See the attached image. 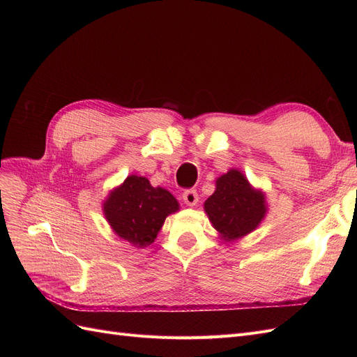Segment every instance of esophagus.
<instances>
[{
    "label": "esophagus",
    "mask_w": 357,
    "mask_h": 357,
    "mask_svg": "<svg viewBox=\"0 0 357 357\" xmlns=\"http://www.w3.org/2000/svg\"><path fill=\"white\" fill-rule=\"evenodd\" d=\"M198 193L197 190L193 189H189L186 192H183V201H185V204L188 205V207H195V205L198 204Z\"/></svg>",
    "instance_id": "1"
}]
</instances>
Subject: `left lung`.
<instances>
[{
	"instance_id": "left-lung-1",
	"label": "left lung",
	"mask_w": 357,
	"mask_h": 357,
	"mask_svg": "<svg viewBox=\"0 0 357 357\" xmlns=\"http://www.w3.org/2000/svg\"><path fill=\"white\" fill-rule=\"evenodd\" d=\"M213 228L225 243L244 238L262 223L268 213L265 192L256 189L240 169L231 168L215 178V190L204 202Z\"/></svg>"
}]
</instances>
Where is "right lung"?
Wrapping results in <instances>:
<instances>
[{
	"mask_svg": "<svg viewBox=\"0 0 357 357\" xmlns=\"http://www.w3.org/2000/svg\"><path fill=\"white\" fill-rule=\"evenodd\" d=\"M178 201L164 188H153L146 177L131 174L102 201V213L112 231L134 247L152 244Z\"/></svg>",
	"mask_w": 357,
	"mask_h": 357,
	"instance_id": "1",
	"label": "right lung"
}]
</instances>
